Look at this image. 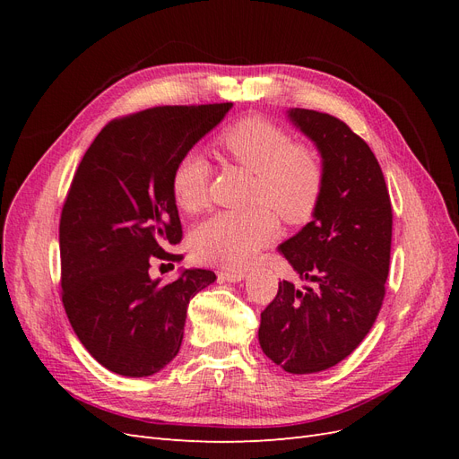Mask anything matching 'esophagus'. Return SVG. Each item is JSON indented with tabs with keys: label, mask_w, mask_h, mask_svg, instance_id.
I'll return each instance as SVG.
<instances>
[{
	"label": "esophagus",
	"mask_w": 459,
	"mask_h": 459,
	"mask_svg": "<svg viewBox=\"0 0 459 459\" xmlns=\"http://www.w3.org/2000/svg\"><path fill=\"white\" fill-rule=\"evenodd\" d=\"M218 280L228 283H239L241 280H245V272H220Z\"/></svg>",
	"instance_id": "obj_1"
}]
</instances>
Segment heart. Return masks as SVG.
Instances as JSON below:
<instances>
[{"label":"heart","mask_w":459,"mask_h":459,"mask_svg":"<svg viewBox=\"0 0 459 459\" xmlns=\"http://www.w3.org/2000/svg\"><path fill=\"white\" fill-rule=\"evenodd\" d=\"M230 162L255 174L247 212H220L193 231L191 248L204 264L226 268L247 266L280 231L276 212L285 224L308 221L324 195V164L308 147L295 143L281 126L262 117L231 124L216 140ZM212 169L197 151H189L174 166L170 189L179 211L197 214L208 204Z\"/></svg>","instance_id":"1"}]
</instances>
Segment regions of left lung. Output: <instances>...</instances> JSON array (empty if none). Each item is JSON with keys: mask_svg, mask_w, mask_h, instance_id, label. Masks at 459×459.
Instances as JSON below:
<instances>
[{"mask_svg": "<svg viewBox=\"0 0 459 459\" xmlns=\"http://www.w3.org/2000/svg\"><path fill=\"white\" fill-rule=\"evenodd\" d=\"M289 120L316 143L325 172L317 211L277 247L300 280L280 281L260 314L264 354L287 373H316L344 359L373 327L391 262L393 208L381 166L346 124L308 108Z\"/></svg>", "mask_w": 459, "mask_h": 459, "instance_id": "1", "label": "left lung"}]
</instances>
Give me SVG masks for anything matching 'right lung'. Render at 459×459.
I'll list each match as a JSON object with an SVG mask.
<instances>
[{
  "instance_id": "right-lung-1",
  "label": "right lung",
  "mask_w": 459,
  "mask_h": 459,
  "mask_svg": "<svg viewBox=\"0 0 459 459\" xmlns=\"http://www.w3.org/2000/svg\"><path fill=\"white\" fill-rule=\"evenodd\" d=\"M231 103L155 107L110 120L73 178L61 212V297L76 337L108 371L149 377L176 358L189 300L214 283L184 270L160 285L152 262L182 241L170 179L176 162Z\"/></svg>"
}]
</instances>
